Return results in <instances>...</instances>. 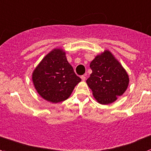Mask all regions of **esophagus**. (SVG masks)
<instances>
[{"instance_id":"esophagus-1","label":"esophagus","mask_w":151,"mask_h":151,"mask_svg":"<svg viewBox=\"0 0 151 151\" xmlns=\"http://www.w3.org/2000/svg\"><path fill=\"white\" fill-rule=\"evenodd\" d=\"M81 78L82 79V81H85V79H86V76H81Z\"/></svg>"}]
</instances>
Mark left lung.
Here are the masks:
<instances>
[{"mask_svg":"<svg viewBox=\"0 0 151 151\" xmlns=\"http://www.w3.org/2000/svg\"><path fill=\"white\" fill-rule=\"evenodd\" d=\"M90 68L92 73L86 83L99 103H112L125 92L129 82V76L110 51L96 56Z\"/></svg>","mask_w":151,"mask_h":151,"instance_id":"left-lung-1","label":"left lung"}]
</instances>
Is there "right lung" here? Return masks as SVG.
I'll use <instances>...</instances> for the list:
<instances>
[{
	"mask_svg": "<svg viewBox=\"0 0 151 151\" xmlns=\"http://www.w3.org/2000/svg\"><path fill=\"white\" fill-rule=\"evenodd\" d=\"M32 82L40 96L53 103L63 102L70 96L81 79L76 75L62 49H54L34 70Z\"/></svg>",
	"mask_w": 151,
	"mask_h": 151,
	"instance_id": "obj_1",
	"label": "right lung"
}]
</instances>
